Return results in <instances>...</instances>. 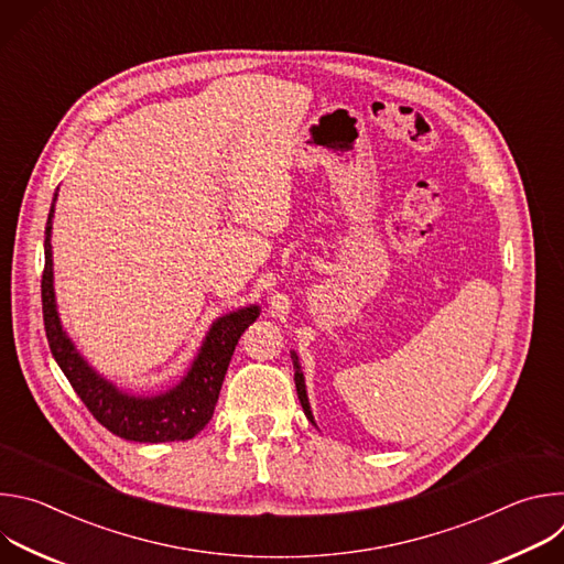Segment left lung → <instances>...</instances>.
Returning a JSON list of instances; mask_svg holds the SVG:
<instances>
[{"mask_svg":"<svg viewBox=\"0 0 564 564\" xmlns=\"http://www.w3.org/2000/svg\"><path fill=\"white\" fill-rule=\"evenodd\" d=\"M292 364H294V368H296V372H294V381H296V392H299V401H301V406H303V413L307 415V420L314 424V420H312V411H310V404H307V394H305V383H303V372H301V368H299V361H296V355L292 352Z\"/></svg>","mask_w":564,"mask_h":564,"instance_id":"8db88e82","label":"left lung"}]
</instances>
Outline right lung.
Returning a JSON list of instances; mask_svg holds the SVG:
<instances>
[{
    "label": "right lung",
    "instance_id": "add662e5",
    "mask_svg": "<svg viewBox=\"0 0 564 564\" xmlns=\"http://www.w3.org/2000/svg\"><path fill=\"white\" fill-rule=\"evenodd\" d=\"M57 198V192H55ZM53 198V207H55ZM53 207L46 220L44 238V272H42V314L48 348L66 375L68 383L85 401L89 413L113 435L129 442H185L198 435L212 420L214 406L220 394V386L231 361L234 348L257 321L259 307H243L218 318L212 326L192 370L170 392L158 397H131L116 390L102 377H98L85 359L79 357L64 335L53 294V261H51V223Z\"/></svg>",
    "mask_w": 564,
    "mask_h": 564
}]
</instances>
